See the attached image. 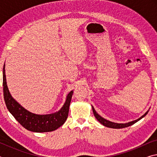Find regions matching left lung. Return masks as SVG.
<instances>
[{
    "instance_id": "left-lung-1",
    "label": "left lung",
    "mask_w": 157,
    "mask_h": 157,
    "mask_svg": "<svg viewBox=\"0 0 157 157\" xmlns=\"http://www.w3.org/2000/svg\"><path fill=\"white\" fill-rule=\"evenodd\" d=\"M92 109H93V112H94V114L95 118H97V120L100 122V123L103 124V125L107 127H110V128H114V129H121V128H124V127H127L129 126H131L132 124H134V123H136L137 121H139V120H140L142 118L146 116V114L147 113L148 111H147L144 115L142 116L140 118H139V119H137L136 121L129 122L128 123H124V124H122V123H112V122L109 121L106 119L103 118L102 117H101L100 115H98V113H97L96 111H95V109L94 108V107H92Z\"/></svg>"
}]
</instances>
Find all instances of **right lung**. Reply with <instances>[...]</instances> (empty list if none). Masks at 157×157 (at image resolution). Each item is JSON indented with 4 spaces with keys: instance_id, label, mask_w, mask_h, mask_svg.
<instances>
[{
    "instance_id": "1",
    "label": "right lung",
    "mask_w": 157,
    "mask_h": 157,
    "mask_svg": "<svg viewBox=\"0 0 157 157\" xmlns=\"http://www.w3.org/2000/svg\"><path fill=\"white\" fill-rule=\"evenodd\" d=\"M5 66L4 64L2 78L4 99L7 109L16 120L26 129L34 132H52L62 126L67 119L73 91H71L69 93L65 104L58 112L48 115H37L21 107L10 95L7 86Z\"/></svg>"
}]
</instances>
